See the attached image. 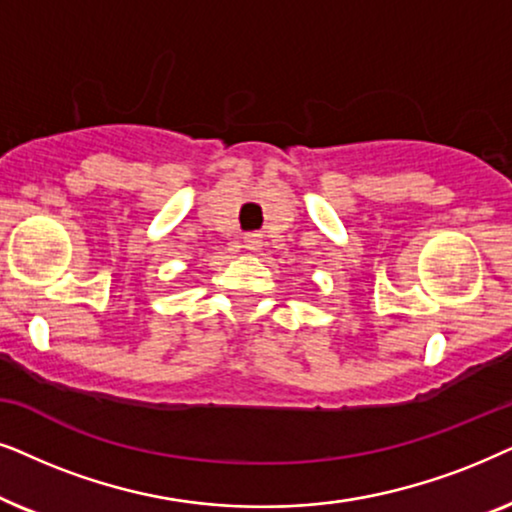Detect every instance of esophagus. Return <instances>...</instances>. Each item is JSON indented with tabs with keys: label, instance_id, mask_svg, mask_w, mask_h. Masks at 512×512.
Wrapping results in <instances>:
<instances>
[{
	"label": "esophagus",
	"instance_id": "34e87169",
	"mask_svg": "<svg viewBox=\"0 0 512 512\" xmlns=\"http://www.w3.org/2000/svg\"><path fill=\"white\" fill-rule=\"evenodd\" d=\"M243 243H245V248H248L250 252L262 250V234H245Z\"/></svg>",
	"mask_w": 512,
	"mask_h": 512
}]
</instances>
